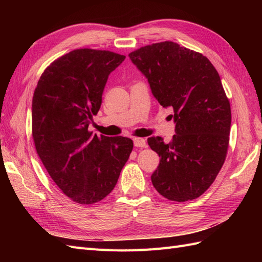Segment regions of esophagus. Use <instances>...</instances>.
<instances>
[{
    "label": "esophagus",
    "instance_id": "esophagus-1",
    "mask_svg": "<svg viewBox=\"0 0 262 262\" xmlns=\"http://www.w3.org/2000/svg\"><path fill=\"white\" fill-rule=\"evenodd\" d=\"M134 146L138 147H146V141L142 138H134L133 139Z\"/></svg>",
    "mask_w": 262,
    "mask_h": 262
}]
</instances>
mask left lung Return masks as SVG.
Returning a JSON list of instances; mask_svg holds the SVG:
<instances>
[{
  "instance_id": "obj_1",
  "label": "left lung",
  "mask_w": 262,
  "mask_h": 262,
  "mask_svg": "<svg viewBox=\"0 0 262 262\" xmlns=\"http://www.w3.org/2000/svg\"><path fill=\"white\" fill-rule=\"evenodd\" d=\"M129 58L156 100L173 112L169 143L147 139L161 157L152 184L168 200H193L213 184L227 153L231 106L217 71L201 53L172 41L142 47Z\"/></svg>"
}]
</instances>
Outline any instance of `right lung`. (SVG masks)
<instances>
[{
    "label": "right lung",
    "mask_w": 262,
    "mask_h": 262,
    "mask_svg": "<svg viewBox=\"0 0 262 262\" xmlns=\"http://www.w3.org/2000/svg\"><path fill=\"white\" fill-rule=\"evenodd\" d=\"M124 59L106 50H73L45 70L35 90L36 150L55 185L76 203H96L112 192L132 152L129 138L89 131L108 76Z\"/></svg>",
    "instance_id": "right-lung-1"
}]
</instances>
